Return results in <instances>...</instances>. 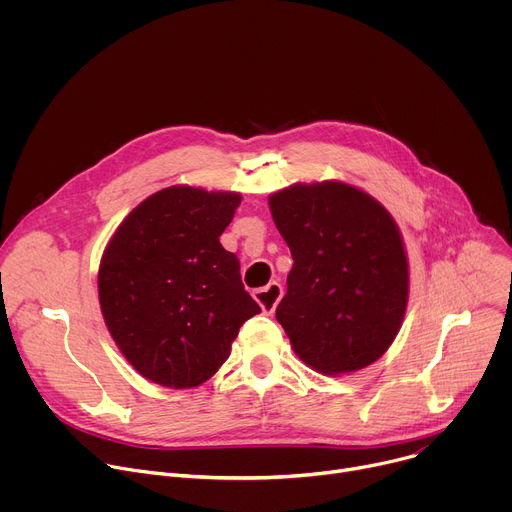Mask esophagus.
I'll use <instances>...</instances> for the list:
<instances>
[{
  "label": "esophagus",
  "mask_w": 512,
  "mask_h": 512,
  "mask_svg": "<svg viewBox=\"0 0 512 512\" xmlns=\"http://www.w3.org/2000/svg\"><path fill=\"white\" fill-rule=\"evenodd\" d=\"M281 296H283V289H281V285L277 281H271L269 285L253 291V298L257 300V304L261 306V310L265 314H273L275 312Z\"/></svg>",
  "instance_id": "1"
}]
</instances>
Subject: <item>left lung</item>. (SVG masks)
<instances>
[{
  "instance_id": "8db88e82",
  "label": "left lung",
  "mask_w": 512,
  "mask_h": 512,
  "mask_svg": "<svg viewBox=\"0 0 512 512\" xmlns=\"http://www.w3.org/2000/svg\"><path fill=\"white\" fill-rule=\"evenodd\" d=\"M294 267L275 310L291 348L322 375L369 367L393 344L409 300V261L389 210L346 182L269 196Z\"/></svg>"
}]
</instances>
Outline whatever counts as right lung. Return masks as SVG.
<instances>
[{"instance_id": "right-lung-1", "label": "right lung", "mask_w": 512, "mask_h": 512, "mask_svg": "<svg viewBox=\"0 0 512 512\" xmlns=\"http://www.w3.org/2000/svg\"><path fill=\"white\" fill-rule=\"evenodd\" d=\"M239 192L170 186L139 202L113 233L99 265L107 330L131 367L170 389L208 381L231 354L245 320L261 312L239 259L218 237Z\"/></svg>"}]
</instances>
